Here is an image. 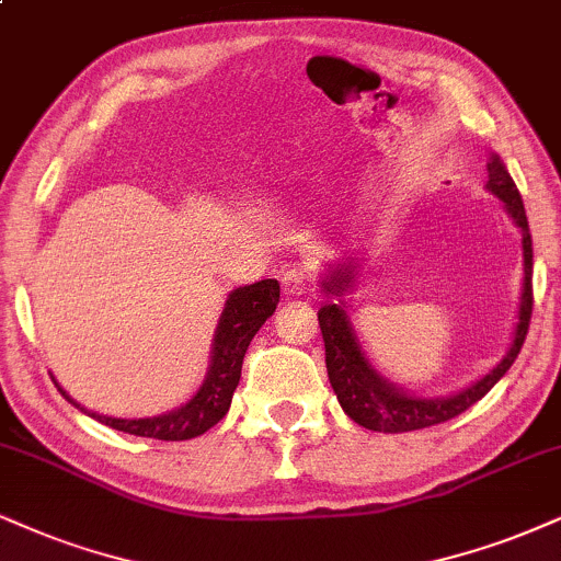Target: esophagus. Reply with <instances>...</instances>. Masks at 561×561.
I'll return each mask as SVG.
<instances>
[{
    "instance_id": "obj_1",
    "label": "esophagus",
    "mask_w": 561,
    "mask_h": 561,
    "mask_svg": "<svg viewBox=\"0 0 561 561\" xmlns=\"http://www.w3.org/2000/svg\"><path fill=\"white\" fill-rule=\"evenodd\" d=\"M307 286H309V273H307V270L294 267V270H288L286 275H283V294H286V296L307 294Z\"/></svg>"
}]
</instances>
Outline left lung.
Returning <instances> with one entry per match:
<instances>
[{
  "label": "left lung",
  "mask_w": 561,
  "mask_h": 561,
  "mask_svg": "<svg viewBox=\"0 0 561 561\" xmlns=\"http://www.w3.org/2000/svg\"><path fill=\"white\" fill-rule=\"evenodd\" d=\"M486 171V190L492 192L494 197H500L507 216L513 218V224L520 228L523 233V288L520 304H517L513 343H510L507 354H504L500 358V364H496L494 369H489L481 379L466 385L458 392H449V396L424 398L392 385L390 379H385L375 366H371L369 356H366L362 348V341H358L354 322H351L348 317L345 294L354 291L356 278L362 275L358 270H362L364 257H358L356 252H343V257L337 260L335 265H328L320 280L322 291L333 296L335 301L324 304L320 312H317V320H320L322 328L324 364H328L330 385H333L337 403H341L345 416L356 421L358 426L382 434H400L455 419L458 413L468 411L473 403H479V400L507 375V369L515 364L517 354H520L525 335H528L530 312H534V241H530V228L528 218H525L523 197L520 192H517L513 176H510L507 165L500 161V156L492 153L489 156Z\"/></svg>",
  "instance_id": "left-lung-1"
}]
</instances>
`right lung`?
Segmentation results:
<instances>
[{"label": "right lung", "instance_id": "right-lung-1", "mask_svg": "<svg viewBox=\"0 0 561 561\" xmlns=\"http://www.w3.org/2000/svg\"><path fill=\"white\" fill-rule=\"evenodd\" d=\"M278 299L280 286L275 278H265L260 283H252V286H239L228 294L224 312L218 317L216 335H213L210 343V362H207V375L203 379V385L197 387L195 396L186 400L184 405L174 408V411H165L158 413V416L145 419H114L82 408L78 400L69 398L65 387H59L57 382L59 392L75 408L88 413L90 419L101 421V424L112 426L116 432L163 442H182L199 437L207 428L216 426L228 413V408H231V398L241 379V362H244L249 343L257 335V330L265 324L267 317H273L275 307H278Z\"/></svg>", "mask_w": 561, "mask_h": 561}]
</instances>
